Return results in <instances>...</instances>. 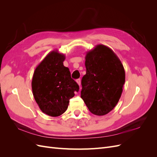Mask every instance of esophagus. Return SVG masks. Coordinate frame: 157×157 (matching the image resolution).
I'll list each match as a JSON object with an SVG mask.
<instances>
[{"label":"esophagus","instance_id":"esophagus-1","mask_svg":"<svg viewBox=\"0 0 157 157\" xmlns=\"http://www.w3.org/2000/svg\"><path fill=\"white\" fill-rule=\"evenodd\" d=\"M77 84H78V86H80V84H81V80H80V78L77 79Z\"/></svg>","mask_w":157,"mask_h":157}]
</instances>
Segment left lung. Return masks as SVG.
<instances>
[{"instance_id":"8db88e82","label":"left lung","mask_w":157,"mask_h":157,"mask_svg":"<svg viewBox=\"0 0 157 157\" xmlns=\"http://www.w3.org/2000/svg\"><path fill=\"white\" fill-rule=\"evenodd\" d=\"M85 66L81 98L94 115H105L121 98L125 82L124 67L115 52L103 44L86 52Z\"/></svg>"}]
</instances>
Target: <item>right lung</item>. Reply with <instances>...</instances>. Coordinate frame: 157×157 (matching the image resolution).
<instances>
[{"label":"right lung","instance_id":"1","mask_svg":"<svg viewBox=\"0 0 157 157\" xmlns=\"http://www.w3.org/2000/svg\"><path fill=\"white\" fill-rule=\"evenodd\" d=\"M65 56L58 50L48 54L37 65L33 76V96L42 113L58 117L65 112L69 99L78 92L79 86L63 65Z\"/></svg>","mask_w":157,"mask_h":157}]
</instances>
